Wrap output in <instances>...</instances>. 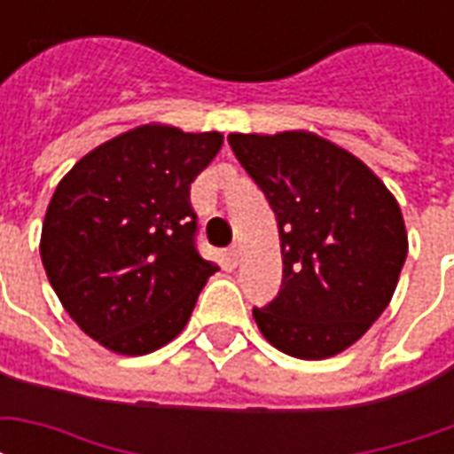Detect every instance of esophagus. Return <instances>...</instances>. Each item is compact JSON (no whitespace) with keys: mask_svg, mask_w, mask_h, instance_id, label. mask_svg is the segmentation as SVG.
<instances>
[{"mask_svg":"<svg viewBox=\"0 0 454 454\" xmlns=\"http://www.w3.org/2000/svg\"><path fill=\"white\" fill-rule=\"evenodd\" d=\"M228 262H231V265H238V260H240V247L238 246H231L228 247Z\"/></svg>","mask_w":454,"mask_h":454,"instance_id":"34e87169","label":"esophagus"}]
</instances>
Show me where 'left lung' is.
<instances>
[{
  "instance_id": "8db88e82",
  "label": "left lung",
  "mask_w": 454,
  "mask_h": 454,
  "mask_svg": "<svg viewBox=\"0 0 454 454\" xmlns=\"http://www.w3.org/2000/svg\"><path fill=\"white\" fill-rule=\"evenodd\" d=\"M228 143L279 226L282 289L253 309L257 328L292 357H333L394 296L409 253L399 201L360 158L311 130L231 133Z\"/></svg>"
}]
</instances>
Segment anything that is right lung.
<instances>
[{
  "label": "right lung",
  "mask_w": 454,
  "mask_h": 454,
  "mask_svg": "<svg viewBox=\"0 0 454 454\" xmlns=\"http://www.w3.org/2000/svg\"><path fill=\"white\" fill-rule=\"evenodd\" d=\"M221 145L218 130L145 123L97 145L55 187L41 233L45 275L106 350L148 355L187 325L218 270L194 246L189 184Z\"/></svg>",
  "instance_id": "obj_1"
}]
</instances>
